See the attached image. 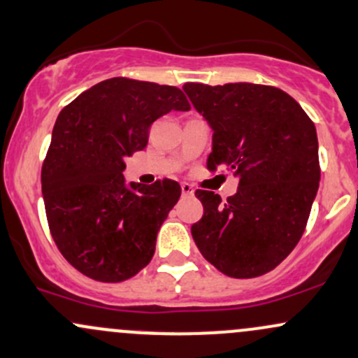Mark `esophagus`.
I'll return each mask as SVG.
<instances>
[{
    "label": "esophagus",
    "instance_id": "esophagus-1",
    "mask_svg": "<svg viewBox=\"0 0 358 358\" xmlns=\"http://www.w3.org/2000/svg\"><path fill=\"white\" fill-rule=\"evenodd\" d=\"M182 194L183 197H194V188L188 183H182Z\"/></svg>",
    "mask_w": 358,
    "mask_h": 358
}]
</instances>
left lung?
<instances>
[{"mask_svg": "<svg viewBox=\"0 0 358 358\" xmlns=\"http://www.w3.org/2000/svg\"><path fill=\"white\" fill-rule=\"evenodd\" d=\"M185 93L214 131L207 170L233 173L226 202L197 190L203 215L192 226L207 262L233 278L273 270L296 248L320 187L314 122L275 86L185 83Z\"/></svg>", "mask_w": 358, "mask_h": 358, "instance_id": "1", "label": "left lung"}]
</instances>
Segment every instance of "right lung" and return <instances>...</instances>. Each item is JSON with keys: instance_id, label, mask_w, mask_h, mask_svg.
Masks as SVG:
<instances>
[{"instance_id": "obj_1", "label": "right lung", "mask_w": 358, "mask_h": 358, "mask_svg": "<svg viewBox=\"0 0 358 358\" xmlns=\"http://www.w3.org/2000/svg\"><path fill=\"white\" fill-rule=\"evenodd\" d=\"M171 110H190L176 86L110 78L59 113L41 175L47 222L62 257L93 280H127L155 255L182 188L170 178L129 188L122 173Z\"/></svg>"}]
</instances>
